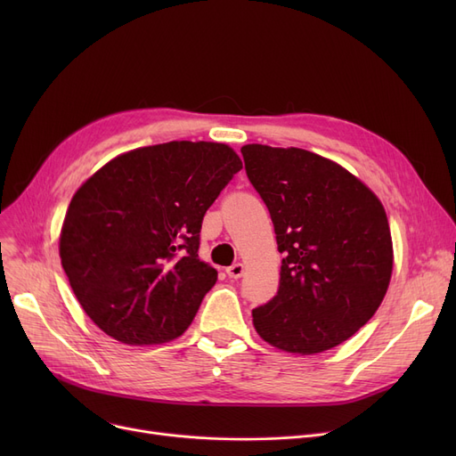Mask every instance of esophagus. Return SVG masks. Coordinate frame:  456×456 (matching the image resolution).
<instances>
[{
  "mask_svg": "<svg viewBox=\"0 0 456 456\" xmlns=\"http://www.w3.org/2000/svg\"><path fill=\"white\" fill-rule=\"evenodd\" d=\"M244 272H246V268H244V265H240V262H236V265L227 268V275L231 279H240L244 275Z\"/></svg>",
  "mask_w": 456,
  "mask_h": 456,
  "instance_id": "obj_1",
  "label": "esophagus"
}]
</instances>
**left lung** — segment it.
Returning a JSON list of instances; mask_svg holds the SVG:
<instances>
[{
  "mask_svg": "<svg viewBox=\"0 0 456 456\" xmlns=\"http://www.w3.org/2000/svg\"><path fill=\"white\" fill-rule=\"evenodd\" d=\"M242 155L284 253L277 296L253 310L258 337L296 354L337 347L387 296L394 268L387 210L330 159L262 143H248Z\"/></svg>",
  "mask_w": 456,
  "mask_h": 456,
  "instance_id": "1",
  "label": "left lung"
}]
</instances>
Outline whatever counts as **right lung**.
<instances>
[{"label": "right lung", "mask_w": 456, "mask_h": 456, "mask_svg": "<svg viewBox=\"0 0 456 456\" xmlns=\"http://www.w3.org/2000/svg\"><path fill=\"white\" fill-rule=\"evenodd\" d=\"M240 170L227 143L175 140L118 155L77 188L61 262L110 338L160 346L188 329L218 279L198 256L203 216Z\"/></svg>", "instance_id": "1"}]
</instances>
